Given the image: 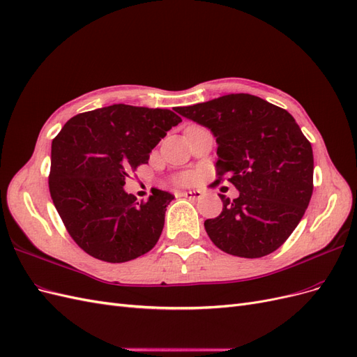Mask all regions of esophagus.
<instances>
[{"label":"esophagus","instance_id":"esophagus-1","mask_svg":"<svg viewBox=\"0 0 357 357\" xmlns=\"http://www.w3.org/2000/svg\"><path fill=\"white\" fill-rule=\"evenodd\" d=\"M180 195L188 198V199H199V198H202V192L201 190H186V192H181Z\"/></svg>","mask_w":357,"mask_h":357}]
</instances>
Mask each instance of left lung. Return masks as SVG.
<instances>
[{
	"mask_svg": "<svg viewBox=\"0 0 357 357\" xmlns=\"http://www.w3.org/2000/svg\"><path fill=\"white\" fill-rule=\"evenodd\" d=\"M208 128L218 143V180L238 189L235 199L219 195L222 213L204 222L210 240L225 253L262 257L295 231L312 195L311 143L284 109L250 93H229L176 110Z\"/></svg>",
	"mask_w": 357,
	"mask_h": 357,
	"instance_id": "8db88e82",
	"label": "left lung"
}]
</instances>
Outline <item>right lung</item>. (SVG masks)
I'll use <instances>...</instances> for the list:
<instances>
[{
    "instance_id": "add662e5",
    "label": "right lung",
    "mask_w": 357,
    "mask_h": 357,
    "mask_svg": "<svg viewBox=\"0 0 357 357\" xmlns=\"http://www.w3.org/2000/svg\"><path fill=\"white\" fill-rule=\"evenodd\" d=\"M180 122L171 110L113 104L71 117L53 138L50 197L82 250L121 264L155 247L174 195L155 189L138 202L125 178Z\"/></svg>"
}]
</instances>
